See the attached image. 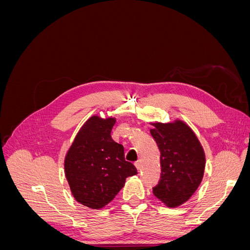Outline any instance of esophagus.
Here are the masks:
<instances>
[{"mask_svg": "<svg viewBox=\"0 0 250 250\" xmlns=\"http://www.w3.org/2000/svg\"><path fill=\"white\" fill-rule=\"evenodd\" d=\"M134 165H135V167H137V169L139 171H141V169H142V162L139 160V161H137V162L134 163Z\"/></svg>", "mask_w": 250, "mask_h": 250, "instance_id": "obj_1", "label": "esophagus"}]
</instances>
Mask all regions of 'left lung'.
Instances as JSON below:
<instances>
[{"label":"left lung","mask_w":250,"mask_h":250,"mask_svg":"<svg viewBox=\"0 0 250 250\" xmlns=\"http://www.w3.org/2000/svg\"><path fill=\"white\" fill-rule=\"evenodd\" d=\"M151 129L161 151L162 174L153 194L174 208L190 199L202 177L206 157L198 139L190 127L175 123H156Z\"/></svg>","instance_id":"1"}]
</instances>
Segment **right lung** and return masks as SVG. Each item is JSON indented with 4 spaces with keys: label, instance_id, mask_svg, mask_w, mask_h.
<instances>
[{
    "label": "right lung",
    "instance_id": "obj_1",
    "mask_svg": "<svg viewBox=\"0 0 250 250\" xmlns=\"http://www.w3.org/2000/svg\"><path fill=\"white\" fill-rule=\"evenodd\" d=\"M116 120L92 117L82 126L64 161L74 197L90 208L109 203L137 168L125 161L124 147L111 139Z\"/></svg>",
    "mask_w": 250,
    "mask_h": 250
}]
</instances>
